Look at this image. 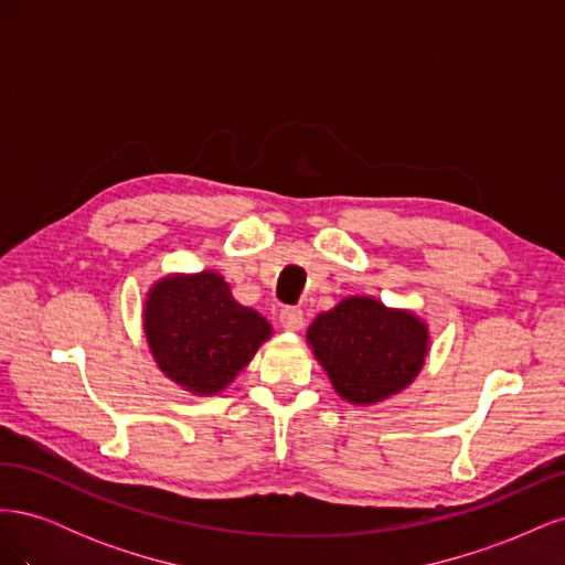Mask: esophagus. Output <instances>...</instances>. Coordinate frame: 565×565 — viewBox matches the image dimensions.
I'll return each mask as SVG.
<instances>
[{
  "mask_svg": "<svg viewBox=\"0 0 565 565\" xmlns=\"http://www.w3.org/2000/svg\"><path fill=\"white\" fill-rule=\"evenodd\" d=\"M280 324H282L285 330H289V332L301 330V324H303V311L297 309V306H287V309L280 311Z\"/></svg>",
  "mask_w": 565,
  "mask_h": 565,
  "instance_id": "34e87169",
  "label": "esophagus"
}]
</instances>
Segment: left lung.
Returning <instances> with one entry per match:
<instances>
[{
    "label": "left lung",
    "mask_w": 565,
    "mask_h": 565,
    "mask_svg": "<svg viewBox=\"0 0 565 565\" xmlns=\"http://www.w3.org/2000/svg\"><path fill=\"white\" fill-rule=\"evenodd\" d=\"M309 344L341 398L355 405L384 401L417 377L426 355V324L377 299L349 297L320 313Z\"/></svg>",
    "instance_id": "obj_1"
}]
</instances>
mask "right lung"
I'll list each match as a JSON object with an SVG mask.
<instances>
[{
  "label": "right lung",
  "instance_id": "1",
  "mask_svg": "<svg viewBox=\"0 0 565 565\" xmlns=\"http://www.w3.org/2000/svg\"><path fill=\"white\" fill-rule=\"evenodd\" d=\"M143 328L160 370L200 396L228 386L270 337V324L237 303L216 273L158 282Z\"/></svg>",
  "mask_w": 565,
  "mask_h": 565
}]
</instances>
